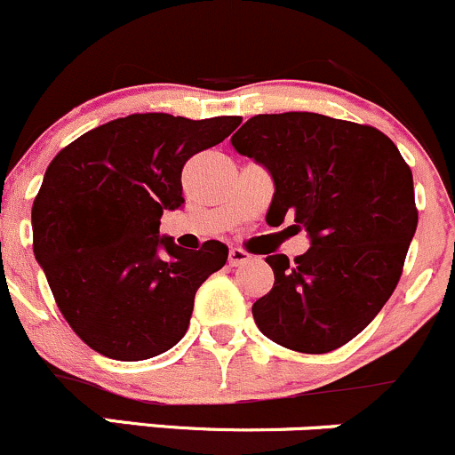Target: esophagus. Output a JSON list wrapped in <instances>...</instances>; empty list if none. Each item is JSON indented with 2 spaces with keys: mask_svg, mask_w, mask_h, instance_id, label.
I'll return each mask as SVG.
<instances>
[{
  "mask_svg": "<svg viewBox=\"0 0 455 455\" xmlns=\"http://www.w3.org/2000/svg\"><path fill=\"white\" fill-rule=\"evenodd\" d=\"M229 265L232 267H238V265H245V262H250V259L251 256L247 254V251H243V250H238V247H232V250H229Z\"/></svg>",
  "mask_w": 455,
  "mask_h": 455,
  "instance_id": "1",
  "label": "esophagus"
}]
</instances>
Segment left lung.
Returning <instances> with one entry per match:
<instances>
[{"mask_svg":"<svg viewBox=\"0 0 455 455\" xmlns=\"http://www.w3.org/2000/svg\"><path fill=\"white\" fill-rule=\"evenodd\" d=\"M274 181L267 223L293 219L311 247L267 256L274 287L251 313L265 337L331 353L374 320L401 278L419 212L414 180L387 135L311 111L260 114L232 135Z\"/></svg>","mask_w":455,"mask_h":455,"instance_id":"8db88e82","label":"left lung"}]
</instances>
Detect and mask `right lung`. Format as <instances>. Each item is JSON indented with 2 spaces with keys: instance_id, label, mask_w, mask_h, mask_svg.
<instances>
[{
  "instance_id": "add662e5",
  "label": "right lung",
  "mask_w": 455,
  "mask_h": 455,
  "mask_svg": "<svg viewBox=\"0 0 455 455\" xmlns=\"http://www.w3.org/2000/svg\"><path fill=\"white\" fill-rule=\"evenodd\" d=\"M238 124V116L133 114L87 131L50 162L32 205L35 259L89 348L140 362L186 335L196 289L226 265L228 245L184 250L159 234V219L184 205V164Z\"/></svg>"
}]
</instances>
